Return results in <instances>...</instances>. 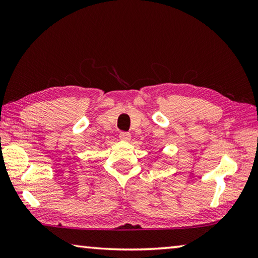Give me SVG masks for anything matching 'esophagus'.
I'll return each mask as SVG.
<instances>
[{
	"mask_svg": "<svg viewBox=\"0 0 258 258\" xmlns=\"http://www.w3.org/2000/svg\"><path fill=\"white\" fill-rule=\"evenodd\" d=\"M119 139L121 140V141H125V142H128L131 140V134L127 133V132H121L119 134Z\"/></svg>",
	"mask_w": 258,
	"mask_h": 258,
	"instance_id": "34e87169",
	"label": "esophagus"
}]
</instances>
